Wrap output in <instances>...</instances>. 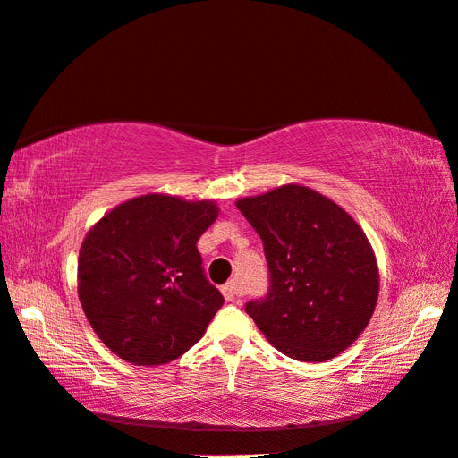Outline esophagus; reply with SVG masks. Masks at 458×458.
Instances as JSON below:
<instances>
[{"mask_svg":"<svg viewBox=\"0 0 458 458\" xmlns=\"http://www.w3.org/2000/svg\"><path fill=\"white\" fill-rule=\"evenodd\" d=\"M220 292H222V296H225L226 301H233L240 296V288H238L236 280H230V283H226L225 286L220 288Z\"/></svg>","mask_w":458,"mask_h":458,"instance_id":"obj_1","label":"esophagus"}]
</instances>
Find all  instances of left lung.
Segmentation results:
<instances>
[{"label": "left lung", "instance_id": "8db88e82", "mask_svg": "<svg viewBox=\"0 0 458 458\" xmlns=\"http://www.w3.org/2000/svg\"><path fill=\"white\" fill-rule=\"evenodd\" d=\"M271 273L265 300L245 306L283 354L327 361L366 329L377 306L379 268L366 233L346 210L300 183L242 197Z\"/></svg>", "mask_w": 458, "mask_h": 458}]
</instances>
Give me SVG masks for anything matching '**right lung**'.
<instances>
[{"instance_id": "add662e5", "label": "right lung", "mask_w": 458, "mask_h": 458, "mask_svg": "<svg viewBox=\"0 0 458 458\" xmlns=\"http://www.w3.org/2000/svg\"><path fill=\"white\" fill-rule=\"evenodd\" d=\"M215 201L166 193L129 199L92 226L79 250V300L92 329L133 366L185 354L225 298L203 275L197 240Z\"/></svg>"}]
</instances>
